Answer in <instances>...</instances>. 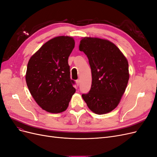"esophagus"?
I'll return each instance as SVG.
<instances>
[{
    "label": "esophagus",
    "instance_id": "1",
    "mask_svg": "<svg viewBox=\"0 0 157 157\" xmlns=\"http://www.w3.org/2000/svg\"><path fill=\"white\" fill-rule=\"evenodd\" d=\"M76 84H77V86H78V85L80 84V80H76Z\"/></svg>",
    "mask_w": 157,
    "mask_h": 157
}]
</instances>
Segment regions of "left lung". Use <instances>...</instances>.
Instances as JSON below:
<instances>
[{
  "mask_svg": "<svg viewBox=\"0 0 157 157\" xmlns=\"http://www.w3.org/2000/svg\"><path fill=\"white\" fill-rule=\"evenodd\" d=\"M80 51L88 58L92 71V86L82 97L88 108L98 115L114 110L119 104L129 80L128 62L112 42L97 37H84Z\"/></svg>",
  "mask_w": 157,
  "mask_h": 157,
  "instance_id": "1",
  "label": "left lung"
}]
</instances>
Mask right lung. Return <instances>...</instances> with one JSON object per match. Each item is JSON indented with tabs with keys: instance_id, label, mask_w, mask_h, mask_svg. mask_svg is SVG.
<instances>
[{
	"instance_id": "1",
	"label": "right lung",
	"mask_w": 157,
	"mask_h": 157,
	"mask_svg": "<svg viewBox=\"0 0 157 157\" xmlns=\"http://www.w3.org/2000/svg\"><path fill=\"white\" fill-rule=\"evenodd\" d=\"M75 44L71 36L54 37L42 45L28 62L27 87L38 105L48 113L65 111L75 93L68 64Z\"/></svg>"
}]
</instances>
